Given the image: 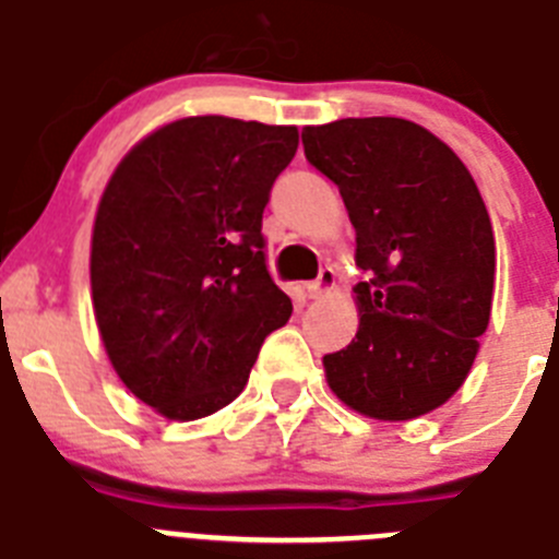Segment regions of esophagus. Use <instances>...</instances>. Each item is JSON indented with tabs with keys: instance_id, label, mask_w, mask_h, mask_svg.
<instances>
[{
	"instance_id": "34e87169",
	"label": "esophagus",
	"mask_w": 559,
	"mask_h": 559,
	"mask_svg": "<svg viewBox=\"0 0 559 559\" xmlns=\"http://www.w3.org/2000/svg\"><path fill=\"white\" fill-rule=\"evenodd\" d=\"M332 286H334V270L332 266H323V270L318 273V278L307 284V293L309 298H320V295H326Z\"/></svg>"
}]
</instances>
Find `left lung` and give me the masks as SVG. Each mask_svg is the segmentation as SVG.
I'll return each instance as SVG.
<instances>
[{
	"label": "left lung",
	"instance_id": "8db88e82",
	"mask_svg": "<svg viewBox=\"0 0 559 559\" xmlns=\"http://www.w3.org/2000/svg\"><path fill=\"white\" fill-rule=\"evenodd\" d=\"M357 230L360 329L326 354L348 407L405 421L444 405L467 380L495 286L489 213L459 157L402 118H346L304 129Z\"/></svg>",
	"mask_w": 559,
	"mask_h": 559
}]
</instances>
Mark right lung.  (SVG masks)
Here are the masks:
<instances>
[{
	"instance_id": "right-lung-1",
	"label": "right lung",
	"mask_w": 559,
	"mask_h": 559,
	"mask_svg": "<svg viewBox=\"0 0 559 559\" xmlns=\"http://www.w3.org/2000/svg\"><path fill=\"white\" fill-rule=\"evenodd\" d=\"M295 152V126L182 118L134 145L100 197L95 320L126 388L168 419L230 405L293 314L261 219Z\"/></svg>"
}]
</instances>
